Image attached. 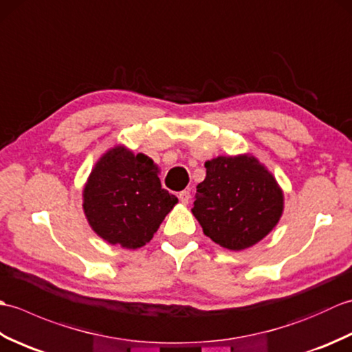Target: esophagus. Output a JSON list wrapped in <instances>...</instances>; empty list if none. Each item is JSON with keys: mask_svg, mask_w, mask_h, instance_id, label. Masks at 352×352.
<instances>
[{"mask_svg": "<svg viewBox=\"0 0 352 352\" xmlns=\"http://www.w3.org/2000/svg\"><path fill=\"white\" fill-rule=\"evenodd\" d=\"M178 199H180L183 204H188L189 199H190V192L189 190H182L180 193H178Z\"/></svg>", "mask_w": 352, "mask_h": 352, "instance_id": "34e87169", "label": "esophagus"}]
</instances>
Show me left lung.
<instances>
[{
	"instance_id": "8db88e82",
	"label": "left lung",
	"mask_w": 352,
	"mask_h": 352,
	"mask_svg": "<svg viewBox=\"0 0 352 352\" xmlns=\"http://www.w3.org/2000/svg\"><path fill=\"white\" fill-rule=\"evenodd\" d=\"M192 213L204 234L231 251L261 241L283 213V192L263 164L251 155L206 162Z\"/></svg>"
}]
</instances>
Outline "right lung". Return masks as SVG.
Masks as SVG:
<instances>
[{
	"label": "right lung",
	"instance_id": "add662e5",
	"mask_svg": "<svg viewBox=\"0 0 352 352\" xmlns=\"http://www.w3.org/2000/svg\"><path fill=\"white\" fill-rule=\"evenodd\" d=\"M91 227L104 241L136 250L153 239L178 199L162 189L159 169L145 154L124 146L104 154L83 192Z\"/></svg>",
	"mask_w": 352,
	"mask_h": 352
}]
</instances>
